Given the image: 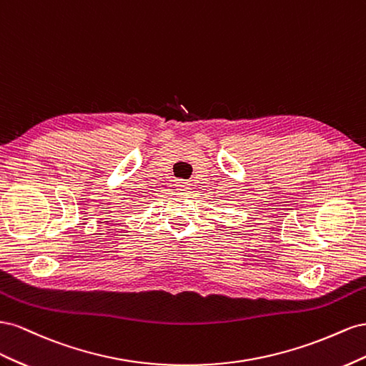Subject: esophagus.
I'll return each instance as SVG.
<instances>
[{
    "mask_svg": "<svg viewBox=\"0 0 366 366\" xmlns=\"http://www.w3.org/2000/svg\"><path fill=\"white\" fill-rule=\"evenodd\" d=\"M176 190L179 192L181 194H189V193L192 192L190 185L187 184V182H184V181H177V182H176Z\"/></svg>",
    "mask_w": 366,
    "mask_h": 366,
    "instance_id": "1",
    "label": "esophagus"
}]
</instances>
